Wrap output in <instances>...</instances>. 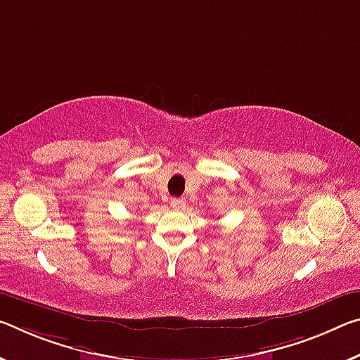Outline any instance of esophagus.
<instances>
[{"label":"esophagus","mask_w":360,"mask_h":360,"mask_svg":"<svg viewBox=\"0 0 360 360\" xmlns=\"http://www.w3.org/2000/svg\"><path fill=\"white\" fill-rule=\"evenodd\" d=\"M171 207L176 208V210L184 208L186 207V200H184V198H173V200H171Z\"/></svg>","instance_id":"obj_1"}]
</instances>
